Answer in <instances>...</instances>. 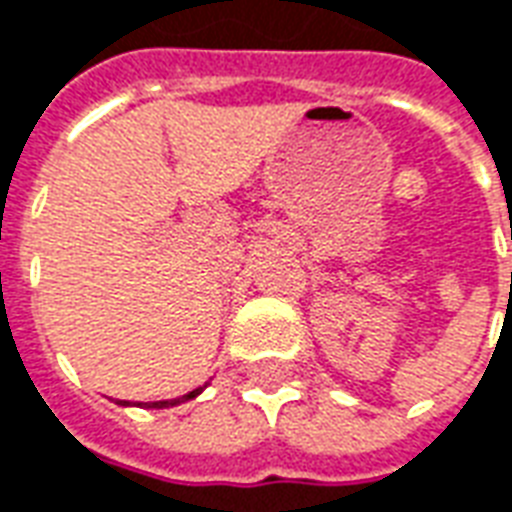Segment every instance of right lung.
<instances>
[{"label":"right lung","mask_w":512,"mask_h":512,"mask_svg":"<svg viewBox=\"0 0 512 512\" xmlns=\"http://www.w3.org/2000/svg\"><path fill=\"white\" fill-rule=\"evenodd\" d=\"M205 386H207V383H205ZM205 386H202V388H205ZM202 388H194V391H188V394H183V397H178V399H161V402H140L137 407H156V410H161V407H175V405H180V402H188V399L199 397V394H202ZM118 405H129V402H118Z\"/></svg>","instance_id":"1"}]
</instances>
